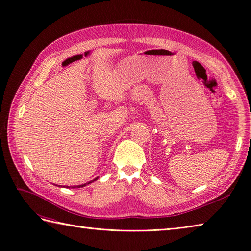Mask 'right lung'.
Here are the masks:
<instances>
[{
	"label": "right lung",
	"instance_id": "obj_1",
	"mask_svg": "<svg viewBox=\"0 0 251 251\" xmlns=\"http://www.w3.org/2000/svg\"><path fill=\"white\" fill-rule=\"evenodd\" d=\"M97 179H98V177H97V178H95V179H94V180H92V181H89V182H88V183H85V184H82V185H78V186H73L72 188H75V187H83V186H86L87 184H90V183H92V182L96 181ZM60 187H62V186H60ZM64 187H65V186H64ZM66 187H69V186H66Z\"/></svg>",
	"mask_w": 251,
	"mask_h": 251
}]
</instances>
